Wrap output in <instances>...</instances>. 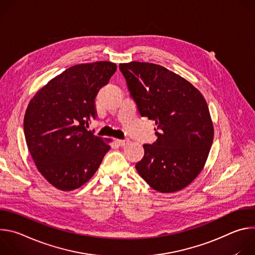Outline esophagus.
<instances>
[{
  "instance_id": "obj_1",
  "label": "esophagus",
  "mask_w": 255,
  "mask_h": 255,
  "mask_svg": "<svg viewBox=\"0 0 255 255\" xmlns=\"http://www.w3.org/2000/svg\"><path fill=\"white\" fill-rule=\"evenodd\" d=\"M117 143L120 145V146H125L126 144L129 143V139H123V140L118 139V140H117Z\"/></svg>"
}]
</instances>
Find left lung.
Returning <instances> with one entry per match:
<instances>
[{
  "instance_id": "left-lung-1",
  "label": "left lung",
  "mask_w": 255,
  "mask_h": 255,
  "mask_svg": "<svg viewBox=\"0 0 255 255\" xmlns=\"http://www.w3.org/2000/svg\"><path fill=\"white\" fill-rule=\"evenodd\" d=\"M130 96L142 117L155 121L153 144H144L135 167L155 191L183 190L202 171L214 128L203 95L167 68L149 62L120 63Z\"/></svg>"
}]
</instances>
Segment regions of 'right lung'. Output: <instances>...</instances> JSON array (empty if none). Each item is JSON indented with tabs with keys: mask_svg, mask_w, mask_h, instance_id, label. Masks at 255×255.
Segmentation results:
<instances>
[{
	"mask_svg": "<svg viewBox=\"0 0 255 255\" xmlns=\"http://www.w3.org/2000/svg\"><path fill=\"white\" fill-rule=\"evenodd\" d=\"M116 69L110 61L71 66L36 93L27 107L24 134L29 152L58 190L85 185L111 148L87 127L97 117L96 96Z\"/></svg>",
	"mask_w": 255,
	"mask_h": 255,
	"instance_id": "right-lung-1",
	"label": "right lung"
}]
</instances>
